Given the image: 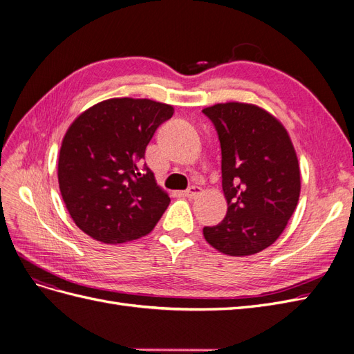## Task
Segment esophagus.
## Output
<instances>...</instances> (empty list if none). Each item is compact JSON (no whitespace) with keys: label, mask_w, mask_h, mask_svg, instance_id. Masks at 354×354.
<instances>
[{"label":"esophagus","mask_w":354,"mask_h":354,"mask_svg":"<svg viewBox=\"0 0 354 354\" xmlns=\"http://www.w3.org/2000/svg\"><path fill=\"white\" fill-rule=\"evenodd\" d=\"M202 194V189L199 186H190L187 190H185V196L187 198H196Z\"/></svg>","instance_id":"1"}]
</instances>
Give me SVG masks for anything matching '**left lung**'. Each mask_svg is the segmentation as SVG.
Segmentation results:
<instances>
[{
  "mask_svg": "<svg viewBox=\"0 0 354 354\" xmlns=\"http://www.w3.org/2000/svg\"><path fill=\"white\" fill-rule=\"evenodd\" d=\"M221 146L224 220L203 227L217 251L245 257L270 246L294 214L301 178L294 145L282 122L251 103H217L202 111Z\"/></svg>",
  "mask_w": 354,
  "mask_h": 354,
  "instance_id": "left-lung-1",
  "label": "left lung"
}]
</instances>
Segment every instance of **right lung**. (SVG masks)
Here are the masks:
<instances>
[{"label":"right lung","mask_w":354,"mask_h":354,"mask_svg":"<svg viewBox=\"0 0 354 354\" xmlns=\"http://www.w3.org/2000/svg\"><path fill=\"white\" fill-rule=\"evenodd\" d=\"M174 108L115 97L77 116L62 140L59 187L75 224L95 241L124 243L151 233L169 205L167 192L138 162Z\"/></svg>","instance_id":"right-lung-1"}]
</instances>
